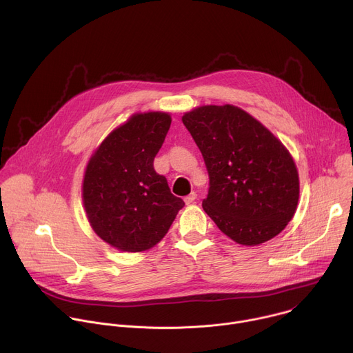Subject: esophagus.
<instances>
[{
  "label": "esophagus",
  "mask_w": 353,
  "mask_h": 353,
  "mask_svg": "<svg viewBox=\"0 0 353 353\" xmlns=\"http://www.w3.org/2000/svg\"><path fill=\"white\" fill-rule=\"evenodd\" d=\"M195 198H196V194L192 191L191 194H188L187 196H184V203L188 205V204H192L194 201H195Z\"/></svg>",
  "instance_id": "esophagus-1"
}]
</instances>
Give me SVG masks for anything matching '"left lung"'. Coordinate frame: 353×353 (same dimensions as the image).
<instances>
[{
	"mask_svg": "<svg viewBox=\"0 0 353 353\" xmlns=\"http://www.w3.org/2000/svg\"><path fill=\"white\" fill-rule=\"evenodd\" d=\"M181 120L208 170L203 208L216 226L244 245L281 233L299 201L297 169L282 142L232 105L196 108Z\"/></svg>",
	"mask_w": 353,
	"mask_h": 353,
	"instance_id": "8db88e82",
	"label": "left lung"
}]
</instances>
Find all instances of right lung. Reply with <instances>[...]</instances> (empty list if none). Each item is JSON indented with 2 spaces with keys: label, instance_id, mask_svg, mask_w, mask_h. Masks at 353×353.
<instances>
[{
  "label": "right lung",
  "instance_id": "add662e5",
  "mask_svg": "<svg viewBox=\"0 0 353 353\" xmlns=\"http://www.w3.org/2000/svg\"><path fill=\"white\" fill-rule=\"evenodd\" d=\"M170 123L168 113L134 114L106 137L86 166L82 198L89 223L121 251L154 247L184 207L154 169Z\"/></svg>",
  "mask_w": 353,
  "mask_h": 353
}]
</instances>
